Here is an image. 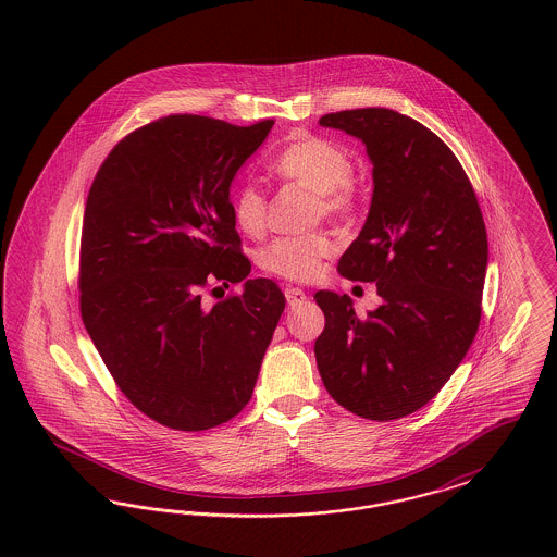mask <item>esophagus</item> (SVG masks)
<instances>
[{"mask_svg":"<svg viewBox=\"0 0 557 557\" xmlns=\"http://www.w3.org/2000/svg\"><path fill=\"white\" fill-rule=\"evenodd\" d=\"M284 294H286V300H288V305L290 307H296V305H300V302H305V292L300 290V288H294V286H288L286 290H284Z\"/></svg>","mask_w":557,"mask_h":557,"instance_id":"obj_1","label":"esophagus"}]
</instances>
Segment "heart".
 <instances>
[{"label": "heart", "instance_id": "1", "mask_svg": "<svg viewBox=\"0 0 557 557\" xmlns=\"http://www.w3.org/2000/svg\"><path fill=\"white\" fill-rule=\"evenodd\" d=\"M269 171L288 184L315 189L313 216L346 219L359 209L361 194L352 180V159L343 146L302 135L286 144L273 159ZM267 194L255 182H242L232 191V216L246 236H261L267 227ZM334 252V242L325 232L302 236H282L267 244L259 255V265L267 273L292 280L309 282L321 269L323 259Z\"/></svg>", "mask_w": 557, "mask_h": 557}]
</instances>
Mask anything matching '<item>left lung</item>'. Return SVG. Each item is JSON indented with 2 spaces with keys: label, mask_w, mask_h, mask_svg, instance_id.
<instances>
[{
  "label": "left lung",
  "mask_w": 557,
  "mask_h": 557,
  "mask_svg": "<svg viewBox=\"0 0 557 557\" xmlns=\"http://www.w3.org/2000/svg\"><path fill=\"white\" fill-rule=\"evenodd\" d=\"M319 125L359 137L373 162L368 221L338 273L384 300L357 318L346 294H315L325 327L315 359L346 411L388 422L422 409L476 336L488 261L476 191L449 146L388 108L330 112Z\"/></svg>",
  "instance_id": "obj_1"
}]
</instances>
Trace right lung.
Segmentation results:
<instances>
[{
    "label": "right lung",
    "instance_id": "obj_1",
    "mask_svg": "<svg viewBox=\"0 0 557 557\" xmlns=\"http://www.w3.org/2000/svg\"><path fill=\"white\" fill-rule=\"evenodd\" d=\"M273 123L162 116L125 135L89 187L81 319L121 393L166 428L236 418L284 313L286 296L267 277L203 305L211 285L250 273L230 186Z\"/></svg>",
    "mask_w": 557,
    "mask_h": 557
}]
</instances>
